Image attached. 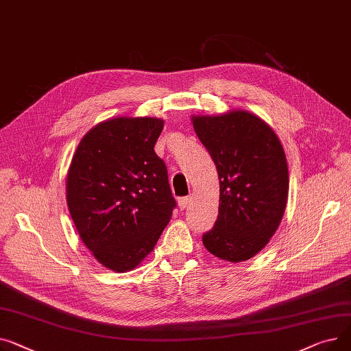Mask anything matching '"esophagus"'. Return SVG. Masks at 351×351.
<instances>
[{"mask_svg": "<svg viewBox=\"0 0 351 351\" xmlns=\"http://www.w3.org/2000/svg\"><path fill=\"white\" fill-rule=\"evenodd\" d=\"M190 204H191V197H182V198L178 199V207H180L181 210L189 208Z\"/></svg>", "mask_w": 351, "mask_h": 351, "instance_id": "esophagus-1", "label": "esophagus"}]
</instances>
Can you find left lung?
Returning a JSON list of instances; mask_svg holds the SVG:
<instances>
[{"label": "left lung", "mask_w": 351, "mask_h": 351, "mask_svg": "<svg viewBox=\"0 0 351 351\" xmlns=\"http://www.w3.org/2000/svg\"><path fill=\"white\" fill-rule=\"evenodd\" d=\"M191 120L219 178L218 218L202 243L223 261L251 259L274 237L286 208L289 173L282 144L266 121L246 110Z\"/></svg>", "instance_id": "8db88e82"}]
</instances>
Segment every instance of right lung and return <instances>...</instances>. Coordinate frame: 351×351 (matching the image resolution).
<instances>
[{
  "label": "right lung",
  "mask_w": 351,
  "mask_h": 351,
  "mask_svg": "<svg viewBox=\"0 0 351 351\" xmlns=\"http://www.w3.org/2000/svg\"><path fill=\"white\" fill-rule=\"evenodd\" d=\"M157 117H116L80 140L66 177L73 223L93 256L108 269H134L154 248L176 199L167 167L154 144Z\"/></svg>",
  "instance_id": "add662e5"
}]
</instances>
